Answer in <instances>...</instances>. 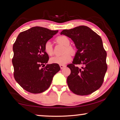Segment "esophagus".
I'll return each instance as SVG.
<instances>
[{"mask_svg":"<svg viewBox=\"0 0 120 120\" xmlns=\"http://www.w3.org/2000/svg\"><path fill=\"white\" fill-rule=\"evenodd\" d=\"M60 69H63L64 68H65L66 66L65 65H60Z\"/></svg>","mask_w":120,"mask_h":120,"instance_id":"1","label":"esophagus"}]
</instances>
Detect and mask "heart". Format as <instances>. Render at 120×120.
Instances as JSON below:
<instances>
[{"instance_id":"heart-1","label":"heart","mask_w":120,"mask_h":120,"mask_svg":"<svg viewBox=\"0 0 120 120\" xmlns=\"http://www.w3.org/2000/svg\"><path fill=\"white\" fill-rule=\"evenodd\" d=\"M57 43L63 45L65 46L64 50V55L60 56H55L52 57L50 59V62L53 64H57L59 65H65L70 61L71 60V57L70 54L74 55L75 53V50L74 48L70 46V41L67 37L65 36H59L56 38ZM44 50L45 52L49 56H52L53 55V49L52 45L50 41H48L44 45ZM66 52H69V53H66Z\"/></svg>"}]
</instances>
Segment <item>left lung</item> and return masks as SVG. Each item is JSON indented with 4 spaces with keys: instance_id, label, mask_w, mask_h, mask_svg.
<instances>
[{
    "instance_id": "1",
    "label": "left lung",
    "mask_w": 120,
    "mask_h": 120,
    "mask_svg": "<svg viewBox=\"0 0 120 120\" xmlns=\"http://www.w3.org/2000/svg\"><path fill=\"white\" fill-rule=\"evenodd\" d=\"M60 34L71 39L77 49L72 63L67 65L71 70L67 78L69 89L82 96L96 91L101 86L107 70V52L101 38L86 26L64 30Z\"/></svg>"
}]
</instances>
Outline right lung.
Wrapping results in <instances>:
<instances>
[{
	"label": "right lung",
	"instance_id": "obj_1",
	"mask_svg": "<svg viewBox=\"0 0 120 120\" xmlns=\"http://www.w3.org/2000/svg\"><path fill=\"white\" fill-rule=\"evenodd\" d=\"M40 26L20 32L13 45L15 80L26 91L41 93L51 85L53 76L60 70L58 64H46L49 56L44 50L46 41L58 33Z\"/></svg>",
	"mask_w": 120,
	"mask_h": 120
}]
</instances>
